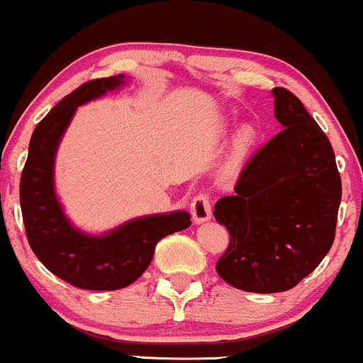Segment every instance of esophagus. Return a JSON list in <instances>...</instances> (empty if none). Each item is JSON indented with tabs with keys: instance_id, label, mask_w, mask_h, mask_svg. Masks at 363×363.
I'll return each mask as SVG.
<instances>
[{
	"instance_id": "obj_1",
	"label": "esophagus",
	"mask_w": 363,
	"mask_h": 363,
	"mask_svg": "<svg viewBox=\"0 0 363 363\" xmlns=\"http://www.w3.org/2000/svg\"><path fill=\"white\" fill-rule=\"evenodd\" d=\"M191 215L196 224L210 220L212 217V203H210V196L206 193H200L193 198L191 201Z\"/></svg>"
}]
</instances>
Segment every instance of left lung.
<instances>
[{
  "label": "left lung",
  "mask_w": 363,
  "mask_h": 363,
  "mask_svg": "<svg viewBox=\"0 0 363 363\" xmlns=\"http://www.w3.org/2000/svg\"><path fill=\"white\" fill-rule=\"evenodd\" d=\"M284 129L245 167L236 194L215 203L229 233L218 276L250 293H281L317 269L336 236L341 177L324 130L291 91L274 87Z\"/></svg>",
  "instance_id": "obj_1"
}]
</instances>
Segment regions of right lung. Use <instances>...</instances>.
<instances>
[{
    "label": "right lung",
    "instance_id": "add662e5",
    "mask_svg": "<svg viewBox=\"0 0 363 363\" xmlns=\"http://www.w3.org/2000/svg\"><path fill=\"white\" fill-rule=\"evenodd\" d=\"M123 84V75L87 81L67 94L38 123L20 177V206L27 241L55 276L91 291H115L133 284L153 260L162 238L188 229V212L150 215L117 227L105 236H87L63 215L53 189L57 146L75 108Z\"/></svg>",
    "mask_w": 363,
    "mask_h": 363
}]
</instances>
